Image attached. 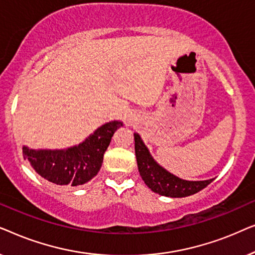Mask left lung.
<instances>
[{
	"mask_svg": "<svg viewBox=\"0 0 255 255\" xmlns=\"http://www.w3.org/2000/svg\"><path fill=\"white\" fill-rule=\"evenodd\" d=\"M134 151L141 179L149 189L162 196H190L198 193L214 181V179L207 181H186L167 172L153 160L138 133H134Z\"/></svg>",
	"mask_w": 255,
	"mask_h": 255,
	"instance_id": "left-lung-1",
	"label": "left lung"
}]
</instances>
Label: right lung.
<instances>
[{"instance_id": "obj_1", "label": "right lung", "mask_w": 255, "mask_h": 255, "mask_svg": "<svg viewBox=\"0 0 255 255\" xmlns=\"http://www.w3.org/2000/svg\"><path fill=\"white\" fill-rule=\"evenodd\" d=\"M123 123L109 122L85 141L67 149H31L23 147V156L45 180L58 186H81L96 176L111 138Z\"/></svg>"}]
</instances>
